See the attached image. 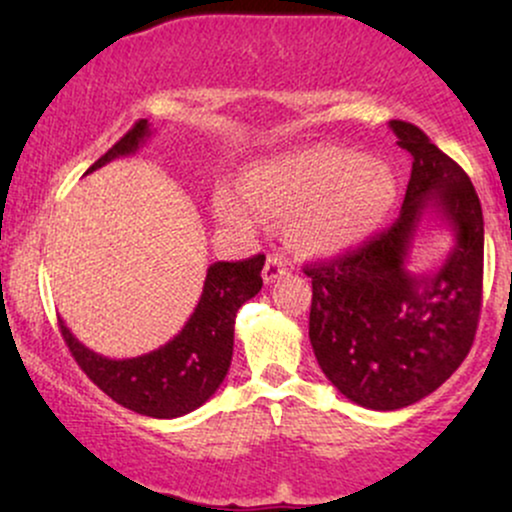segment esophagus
<instances>
[{
    "mask_svg": "<svg viewBox=\"0 0 512 512\" xmlns=\"http://www.w3.org/2000/svg\"><path fill=\"white\" fill-rule=\"evenodd\" d=\"M286 269H289V260H286L284 255H269L262 269L264 284H272V281L279 279V276H284Z\"/></svg>",
    "mask_w": 512,
    "mask_h": 512,
    "instance_id": "esophagus-1",
    "label": "esophagus"
}]
</instances>
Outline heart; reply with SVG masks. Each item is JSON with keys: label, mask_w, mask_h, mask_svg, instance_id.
<instances>
[{"label": "heart", "mask_w": 512, "mask_h": 512, "mask_svg": "<svg viewBox=\"0 0 512 512\" xmlns=\"http://www.w3.org/2000/svg\"><path fill=\"white\" fill-rule=\"evenodd\" d=\"M245 192L223 190L216 214L226 226L255 231L262 217L291 221V243L305 255L332 257L361 245L383 221L395 180L383 163L339 146L276 156L248 173Z\"/></svg>", "instance_id": "b5f03b06"}]
</instances>
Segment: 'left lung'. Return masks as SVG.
Returning <instances> with one entry per match:
<instances>
[{
	"label": "left lung",
	"mask_w": 512,
	"mask_h": 512,
	"mask_svg": "<svg viewBox=\"0 0 512 512\" xmlns=\"http://www.w3.org/2000/svg\"><path fill=\"white\" fill-rule=\"evenodd\" d=\"M411 154L397 221L363 248L310 264V344L322 373L351 402L395 411L438 390L477 334L484 279V216L472 180L411 122L392 120ZM436 215L453 248L433 275L406 264L418 226Z\"/></svg>",
	"instance_id": "left-lung-1"
}]
</instances>
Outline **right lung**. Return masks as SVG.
Segmentation results:
<instances>
[{
  "label": "right lung",
  "instance_id": "1",
  "mask_svg": "<svg viewBox=\"0 0 512 512\" xmlns=\"http://www.w3.org/2000/svg\"><path fill=\"white\" fill-rule=\"evenodd\" d=\"M149 137V122L139 120L86 173L115 158L132 156ZM262 267L264 255L211 264L195 313L170 342L149 354L101 356L81 344L60 320L62 337L81 370L117 404L151 419H178L202 407L226 378L233 358L236 313L240 305L260 293Z\"/></svg>",
  "mask_w": 512,
  "mask_h": 512
}]
</instances>
